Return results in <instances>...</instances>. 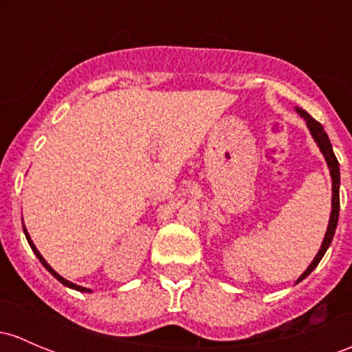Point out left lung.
I'll return each instance as SVG.
<instances>
[{"label":"left lung","instance_id":"1","mask_svg":"<svg viewBox=\"0 0 352 352\" xmlns=\"http://www.w3.org/2000/svg\"><path fill=\"white\" fill-rule=\"evenodd\" d=\"M297 113L300 114L303 120L307 121V126H309L310 133H312V136H314V140H316V143L319 145L320 151H322L325 162H327V165H329V170H331V177H332V210H331V219H329L327 231H325L324 241H322V246H320L319 253L316 254V258H314L312 263L309 265V268H307L305 272H303L300 275V278L297 280V283H298V282H302L305 276H309L310 273L314 272V268L319 265V261L322 260V256L325 254V251H327V248L331 246L332 238H334V232H336V228H338V221H339V186H341V173H339L338 158H336L334 151H332L331 140H329L327 133L324 131L322 124H320L319 121L314 120V118L310 116L307 111L297 108Z\"/></svg>","mask_w":352,"mask_h":352}]
</instances>
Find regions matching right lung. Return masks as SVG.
<instances>
[{"instance_id": "add662e5", "label": "right lung", "mask_w": 352, "mask_h": 352, "mask_svg": "<svg viewBox=\"0 0 352 352\" xmlns=\"http://www.w3.org/2000/svg\"><path fill=\"white\" fill-rule=\"evenodd\" d=\"M23 232H25V236H27V241H28V244H30V248H32V250H33V253H35V254H36V258H38V260H40V263H42L43 266H45V268H47V270H49V272L52 273V275H54V276H55V278H57V280H58V282H60L62 285H65V287H69V288H74V290H79V292H91V290H89V288L79 287V285H76V283L69 282V280L62 278V276H60V275H58V273H57V272H55V270H54V268H52V266H50L49 263H47V261H45V260H43V256H42V254H40V251H38V250H36V248H35V244H33V241H32V239H30V234H28V231H27V229H25V226H23Z\"/></svg>"}]
</instances>
